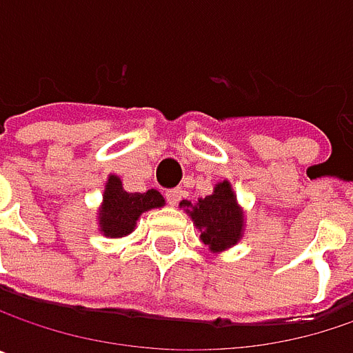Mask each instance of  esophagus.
<instances>
[{
    "label": "esophagus",
    "mask_w": 353,
    "mask_h": 353,
    "mask_svg": "<svg viewBox=\"0 0 353 353\" xmlns=\"http://www.w3.org/2000/svg\"><path fill=\"white\" fill-rule=\"evenodd\" d=\"M165 198H168V202L174 206V204H177L181 198H183V190L181 188H174V190H168L165 192Z\"/></svg>",
    "instance_id": "34e87169"
}]
</instances>
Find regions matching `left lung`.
<instances>
[{
	"instance_id": "left-lung-1",
	"label": "left lung",
	"mask_w": 353,
	"mask_h": 353,
	"mask_svg": "<svg viewBox=\"0 0 353 353\" xmlns=\"http://www.w3.org/2000/svg\"><path fill=\"white\" fill-rule=\"evenodd\" d=\"M179 208L192 219L200 231V241L212 253L227 251L237 245L245 233V212L237 202V194L229 179L216 181L212 194L196 202L181 200Z\"/></svg>"
}]
</instances>
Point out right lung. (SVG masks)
I'll list each match as a JSON object with an SVG mask.
<instances>
[{
    "instance_id": "1",
    "label": "right lung",
    "mask_w": 353,
    "mask_h": 353,
    "mask_svg": "<svg viewBox=\"0 0 353 353\" xmlns=\"http://www.w3.org/2000/svg\"><path fill=\"white\" fill-rule=\"evenodd\" d=\"M165 206V198L157 190L126 192L122 179L110 174L98 208V229L108 239H122L130 235L143 212Z\"/></svg>"
}]
</instances>
